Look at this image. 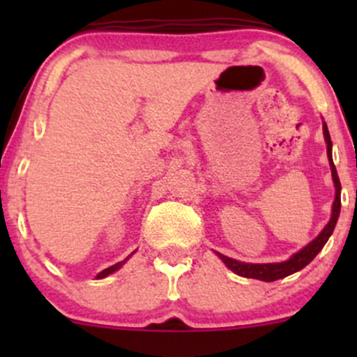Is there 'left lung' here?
<instances>
[{
    "label": "left lung",
    "mask_w": 357,
    "mask_h": 357,
    "mask_svg": "<svg viewBox=\"0 0 357 357\" xmlns=\"http://www.w3.org/2000/svg\"><path fill=\"white\" fill-rule=\"evenodd\" d=\"M323 135H325L326 142V153H328L330 167H332V176L335 183V202L332 207V219L328 221V225L325 226L321 233L309 243L307 247H304L302 250H298L297 254H294L289 261L285 262H275V264H247V262L235 261L231 257H226V255L218 254L222 259L226 266L231 269L233 273L240 276H245V278H254V280H262V282H275V280L285 278V276L291 275L295 271H301L302 268L309 264L312 259L318 255V252L325 247V243L328 242L330 235L333 233L335 225H337L338 214H340V179H338L337 169H335L333 158H332V139H330V132L326 124H323Z\"/></svg>",
    "instance_id": "obj_1"
}]
</instances>
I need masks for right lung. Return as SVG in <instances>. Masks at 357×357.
Wrapping results in <instances>:
<instances>
[{"instance_id":"1","label":"right lung","mask_w":357,"mask_h":357,"mask_svg":"<svg viewBox=\"0 0 357 357\" xmlns=\"http://www.w3.org/2000/svg\"><path fill=\"white\" fill-rule=\"evenodd\" d=\"M122 264H124V261H122V262H117V264H114V266H110V268L103 269L102 273H98V275H96V278H105V276H109V275H112V273H114V271H117V269L121 268Z\"/></svg>"}]
</instances>
